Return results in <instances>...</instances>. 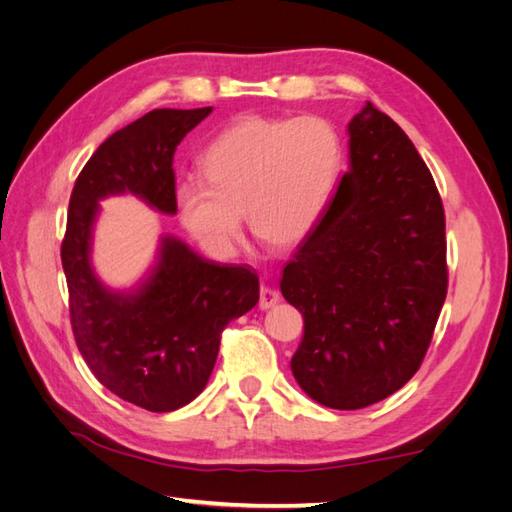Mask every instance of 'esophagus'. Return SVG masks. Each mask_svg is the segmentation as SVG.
Instances as JSON below:
<instances>
[{"label": "esophagus", "instance_id": "esophagus-1", "mask_svg": "<svg viewBox=\"0 0 512 512\" xmlns=\"http://www.w3.org/2000/svg\"><path fill=\"white\" fill-rule=\"evenodd\" d=\"M277 303H279V292L270 286H262V290H259V308L270 310L275 308Z\"/></svg>", "mask_w": 512, "mask_h": 512}]
</instances>
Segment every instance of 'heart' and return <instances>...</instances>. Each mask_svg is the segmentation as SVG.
Here are the masks:
<instances>
[{
	"label": "heart",
	"mask_w": 512,
	"mask_h": 512,
	"mask_svg": "<svg viewBox=\"0 0 512 512\" xmlns=\"http://www.w3.org/2000/svg\"><path fill=\"white\" fill-rule=\"evenodd\" d=\"M343 171V140L321 116L237 118L202 154V176L176 187L187 233L211 255L235 253L242 211L275 248L301 244L328 209Z\"/></svg>",
	"instance_id": "b5f03b06"
}]
</instances>
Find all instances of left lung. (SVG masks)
I'll list each match as a JSON object with an SVG mask.
<instances>
[{"mask_svg":"<svg viewBox=\"0 0 512 512\" xmlns=\"http://www.w3.org/2000/svg\"><path fill=\"white\" fill-rule=\"evenodd\" d=\"M350 171L281 277L303 314L290 367L330 409H363L418 372L447 299L444 209L409 136L372 103L350 125Z\"/></svg>","mask_w":512,"mask_h":512,"instance_id":"left-lung-1","label":"left lung"}]
</instances>
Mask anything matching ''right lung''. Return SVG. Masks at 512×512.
Instances as JSON below:
<instances>
[{
    "instance_id": "1",
    "label": "right lung",
    "mask_w": 512,
    "mask_h": 512,
    "mask_svg": "<svg viewBox=\"0 0 512 512\" xmlns=\"http://www.w3.org/2000/svg\"><path fill=\"white\" fill-rule=\"evenodd\" d=\"M211 112L154 110L107 138L74 182L61 244L81 356L112 394L156 413L184 407L206 387L222 330L255 308L259 279L246 266L209 262L180 239L162 237L143 284L114 292L92 270V226L99 200L125 191L176 213L173 154Z\"/></svg>"
}]
</instances>
